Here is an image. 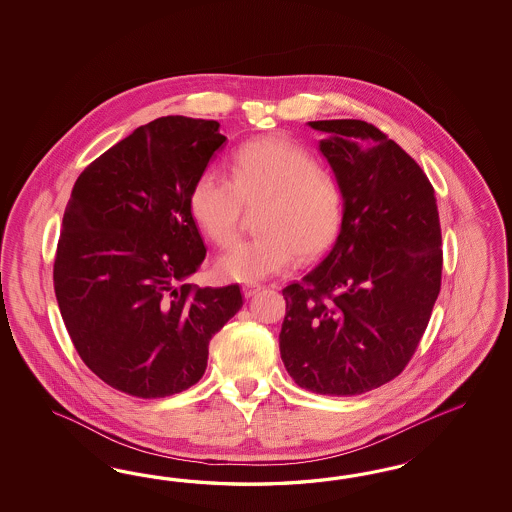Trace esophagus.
<instances>
[{"label":"esophagus","instance_id":"1","mask_svg":"<svg viewBox=\"0 0 512 512\" xmlns=\"http://www.w3.org/2000/svg\"><path fill=\"white\" fill-rule=\"evenodd\" d=\"M261 289H263V287H261L259 283H246V285L242 287V295L246 296V298H251V296L257 295Z\"/></svg>","mask_w":512,"mask_h":512}]
</instances>
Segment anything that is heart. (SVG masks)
<instances>
[{
  "label": "heart",
  "instance_id": "b5f03b06",
  "mask_svg": "<svg viewBox=\"0 0 512 512\" xmlns=\"http://www.w3.org/2000/svg\"><path fill=\"white\" fill-rule=\"evenodd\" d=\"M202 233L217 246L231 244L246 216L257 214L259 238L221 253L216 274L227 281L255 283L283 272L293 257L323 255L340 233L343 195L306 150L281 139L242 146L231 161V180L206 169L189 195Z\"/></svg>",
  "mask_w": 512,
  "mask_h": 512
}]
</instances>
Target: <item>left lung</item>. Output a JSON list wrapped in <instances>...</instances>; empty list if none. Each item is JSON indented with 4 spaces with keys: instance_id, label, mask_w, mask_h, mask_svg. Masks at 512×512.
Segmentation results:
<instances>
[{
    "instance_id": "obj_1",
    "label": "left lung",
    "mask_w": 512,
    "mask_h": 512,
    "mask_svg": "<svg viewBox=\"0 0 512 512\" xmlns=\"http://www.w3.org/2000/svg\"><path fill=\"white\" fill-rule=\"evenodd\" d=\"M343 195L325 259L283 289L279 353L298 387L357 396L402 373L441 287L434 187L413 157L362 120L310 122Z\"/></svg>"
}]
</instances>
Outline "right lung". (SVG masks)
I'll list each match as a JSON object with an SVG mask.
<instances>
[{
  "mask_svg": "<svg viewBox=\"0 0 512 512\" xmlns=\"http://www.w3.org/2000/svg\"><path fill=\"white\" fill-rule=\"evenodd\" d=\"M227 137L214 120L140 125L78 176L63 214L54 291L84 364L137 398L199 383L208 343L242 308L238 285L186 283L206 248L189 195Z\"/></svg>",
  "mask_w": 512,
  "mask_h": 512,
  "instance_id": "obj_1",
  "label": "right lung"
}]
</instances>
